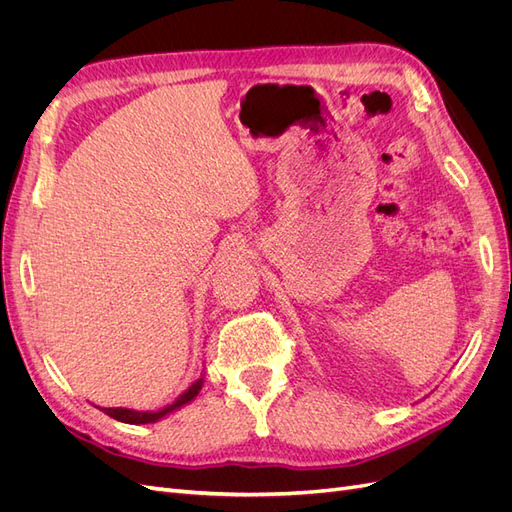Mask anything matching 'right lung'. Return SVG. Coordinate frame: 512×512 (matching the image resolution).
<instances>
[{"label": "right lung", "instance_id": "add662e5", "mask_svg": "<svg viewBox=\"0 0 512 512\" xmlns=\"http://www.w3.org/2000/svg\"><path fill=\"white\" fill-rule=\"evenodd\" d=\"M203 382H205V378L200 376L198 380H194L188 389H185L173 404H168V406H164V408H160V410H147V412H143V410H130V408H100L104 414H108L111 418H115V421H121V423H128V425H147V423H156V421H160V418H164V416H168V414H173V412H177V410H181L183 406H188L190 401H194L196 399V395L200 393V389H203Z\"/></svg>", "mask_w": 512, "mask_h": 512}]
</instances>
